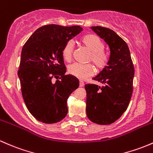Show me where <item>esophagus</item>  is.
Wrapping results in <instances>:
<instances>
[{
	"mask_svg": "<svg viewBox=\"0 0 153 153\" xmlns=\"http://www.w3.org/2000/svg\"><path fill=\"white\" fill-rule=\"evenodd\" d=\"M84 85H85V83H84L82 81H80L79 82V87H83Z\"/></svg>",
	"mask_w": 153,
	"mask_h": 153,
	"instance_id": "esophagus-1",
	"label": "esophagus"
}]
</instances>
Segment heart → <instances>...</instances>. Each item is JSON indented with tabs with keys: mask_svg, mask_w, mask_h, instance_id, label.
<instances>
[{
	"mask_svg": "<svg viewBox=\"0 0 153 153\" xmlns=\"http://www.w3.org/2000/svg\"><path fill=\"white\" fill-rule=\"evenodd\" d=\"M81 42L90 51V53L89 61H92L97 70H103L107 65L109 57L103 52L104 44L99 37L94 34H88L82 38ZM73 55V43L72 42H67L62 50V55L66 61L71 60ZM94 67L90 64L74 63L70 65L68 68V72L73 76L79 79H85L91 76L94 74Z\"/></svg>",
	"mask_w": 153,
	"mask_h": 153,
	"instance_id": "1",
	"label": "heart"
}]
</instances>
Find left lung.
I'll return each mask as SVG.
<instances>
[{
    "label": "left lung",
    "instance_id": "8db88e82",
    "mask_svg": "<svg viewBox=\"0 0 153 153\" xmlns=\"http://www.w3.org/2000/svg\"><path fill=\"white\" fill-rule=\"evenodd\" d=\"M92 29L109 46L107 65L93 78L100 87L85 85L86 113L88 119L98 125H109L127 109L133 93L134 67L127 44L109 28L93 26Z\"/></svg>",
    "mask_w": 153,
    "mask_h": 153
}]
</instances>
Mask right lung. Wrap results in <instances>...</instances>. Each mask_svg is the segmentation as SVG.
I'll return each mask as SVG.
<instances>
[{
    "instance_id": "right-lung-1",
    "label": "right lung",
    "mask_w": 153,
    "mask_h": 153,
    "mask_svg": "<svg viewBox=\"0 0 153 153\" xmlns=\"http://www.w3.org/2000/svg\"><path fill=\"white\" fill-rule=\"evenodd\" d=\"M82 30L80 26L47 25L38 28L22 47L18 76L27 109L44 123L60 122L68 113L67 100L79 86L72 75H65L62 50ZM59 79L53 83L52 78Z\"/></svg>"
}]
</instances>
